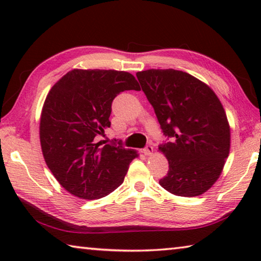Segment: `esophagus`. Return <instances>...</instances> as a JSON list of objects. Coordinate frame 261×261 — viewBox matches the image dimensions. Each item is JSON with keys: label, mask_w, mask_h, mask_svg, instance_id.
<instances>
[{"label": "esophagus", "mask_w": 261, "mask_h": 261, "mask_svg": "<svg viewBox=\"0 0 261 261\" xmlns=\"http://www.w3.org/2000/svg\"><path fill=\"white\" fill-rule=\"evenodd\" d=\"M143 153L147 156L152 155V154H153V146H152V145H147V146L143 149Z\"/></svg>", "instance_id": "obj_1"}]
</instances>
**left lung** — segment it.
<instances>
[{
    "mask_svg": "<svg viewBox=\"0 0 261 261\" xmlns=\"http://www.w3.org/2000/svg\"><path fill=\"white\" fill-rule=\"evenodd\" d=\"M137 78L169 139L159 146L169 162L159 183L175 196H200L220 177L230 149L222 103L208 85L179 70L149 69Z\"/></svg>",
    "mask_w": 261,
    "mask_h": 261,
    "instance_id": "obj_1",
    "label": "left lung"
}]
</instances>
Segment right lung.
Instances as JSON below:
<instances>
[{"instance_id": "1", "label": "right lung", "mask_w": 261, "mask_h": 261, "mask_svg": "<svg viewBox=\"0 0 261 261\" xmlns=\"http://www.w3.org/2000/svg\"><path fill=\"white\" fill-rule=\"evenodd\" d=\"M129 90H140L129 72L73 69L48 93L40 118L42 154L57 182L73 196L87 200L108 196L138 156L121 140L103 146L96 141L110 126L115 96Z\"/></svg>"}]
</instances>
